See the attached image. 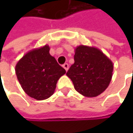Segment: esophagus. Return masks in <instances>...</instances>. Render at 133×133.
I'll return each instance as SVG.
<instances>
[{
	"instance_id": "34e87169",
	"label": "esophagus",
	"mask_w": 133,
	"mask_h": 133,
	"mask_svg": "<svg viewBox=\"0 0 133 133\" xmlns=\"http://www.w3.org/2000/svg\"><path fill=\"white\" fill-rule=\"evenodd\" d=\"M63 68L65 69V71H68V68H69L68 64V63H65V64L63 65Z\"/></svg>"
}]
</instances>
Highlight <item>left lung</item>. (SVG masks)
Wrapping results in <instances>:
<instances>
[{
  "label": "left lung",
  "mask_w": 133,
  "mask_h": 133,
  "mask_svg": "<svg viewBox=\"0 0 133 133\" xmlns=\"http://www.w3.org/2000/svg\"><path fill=\"white\" fill-rule=\"evenodd\" d=\"M74 60L66 75L78 92L85 97H96L108 88L113 64L101 50L86 45L77 46Z\"/></svg>",
  "instance_id": "8db88e82"
}]
</instances>
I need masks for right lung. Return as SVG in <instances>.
Listing matches in <instances>:
<instances>
[{"label": "right lung", "mask_w": 133, "mask_h": 133, "mask_svg": "<svg viewBox=\"0 0 133 133\" xmlns=\"http://www.w3.org/2000/svg\"><path fill=\"white\" fill-rule=\"evenodd\" d=\"M46 44L26 53L17 63L15 73L21 88L36 100L51 97L58 79L66 73L49 53Z\"/></svg>", "instance_id": "add662e5"}]
</instances>
